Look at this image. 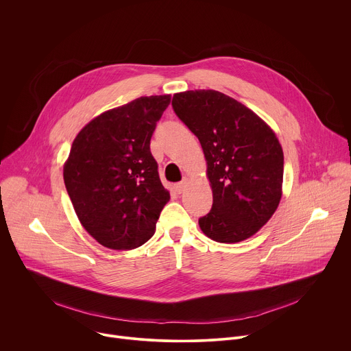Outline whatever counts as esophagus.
<instances>
[{
	"label": "esophagus",
	"instance_id": "esophagus-1",
	"mask_svg": "<svg viewBox=\"0 0 351 351\" xmlns=\"http://www.w3.org/2000/svg\"><path fill=\"white\" fill-rule=\"evenodd\" d=\"M186 184H187V178H184L182 182H179V183H176V184H175V191L180 194V193L184 190Z\"/></svg>",
	"mask_w": 351,
	"mask_h": 351
}]
</instances>
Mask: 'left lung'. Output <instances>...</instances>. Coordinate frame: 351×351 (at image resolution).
Listing matches in <instances>:
<instances>
[{"label": "left lung", "instance_id": "8db88e82", "mask_svg": "<svg viewBox=\"0 0 351 351\" xmlns=\"http://www.w3.org/2000/svg\"><path fill=\"white\" fill-rule=\"evenodd\" d=\"M172 107L199 140L207 160L213 208L198 219L203 233L219 243L253 236L282 197L283 152L278 137L252 110L215 90L178 93Z\"/></svg>", "mask_w": 351, "mask_h": 351}]
</instances>
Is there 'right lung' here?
I'll use <instances>...</instances> for the list:
<instances>
[{
	"label": "right lung",
	"mask_w": 351,
	"mask_h": 351,
	"mask_svg": "<svg viewBox=\"0 0 351 351\" xmlns=\"http://www.w3.org/2000/svg\"><path fill=\"white\" fill-rule=\"evenodd\" d=\"M171 95L140 97L88 122L73 140L64 182L83 228L104 247L152 239L169 191L149 152Z\"/></svg>",
	"instance_id": "add662e5"
}]
</instances>
